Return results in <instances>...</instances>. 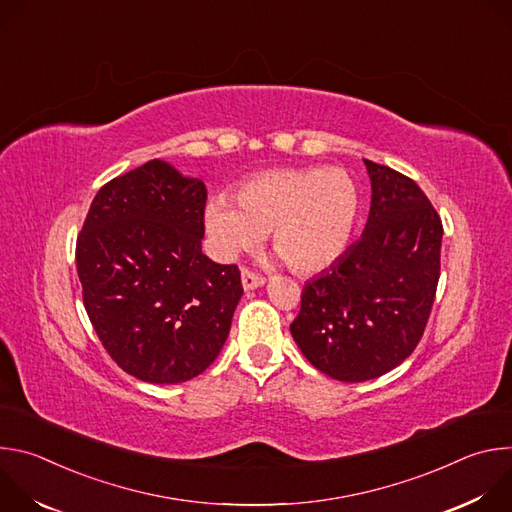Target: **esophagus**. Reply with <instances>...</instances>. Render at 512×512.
Listing matches in <instances>:
<instances>
[{"label":"esophagus","mask_w":512,"mask_h":512,"mask_svg":"<svg viewBox=\"0 0 512 512\" xmlns=\"http://www.w3.org/2000/svg\"><path fill=\"white\" fill-rule=\"evenodd\" d=\"M241 283L245 287V291H251V289H257V287H263L265 285V279L261 275H255L253 271L249 269H243L241 273Z\"/></svg>","instance_id":"34e87169"}]
</instances>
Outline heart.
I'll return each mask as SVG.
<instances>
[{
  "label": "heart",
  "instance_id": "1",
  "mask_svg": "<svg viewBox=\"0 0 512 512\" xmlns=\"http://www.w3.org/2000/svg\"><path fill=\"white\" fill-rule=\"evenodd\" d=\"M235 203L212 198L206 204L214 253L231 261L271 233L287 267L304 275L344 255L360 216V190L342 168L267 170L237 188Z\"/></svg>",
  "mask_w": 512,
  "mask_h": 512
}]
</instances>
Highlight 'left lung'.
Masks as SVG:
<instances>
[{"label":"left lung","mask_w":512,"mask_h":512,"mask_svg":"<svg viewBox=\"0 0 512 512\" xmlns=\"http://www.w3.org/2000/svg\"><path fill=\"white\" fill-rule=\"evenodd\" d=\"M371 210L362 237L312 277L289 330L324 375L377 379L415 350L440 279L444 227L407 176L364 160Z\"/></svg>","instance_id":"8db88e82"}]
</instances>
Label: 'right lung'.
Wrapping results in <instances>:
<instances>
[{
	"instance_id": "add662e5",
	"label": "right lung",
	"mask_w": 512,
	"mask_h": 512,
	"mask_svg": "<svg viewBox=\"0 0 512 512\" xmlns=\"http://www.w3.org/2000/svg\"><path fill=\"white\" fill-rule=\"evenodd\" d=\"M206 186L164 160L107 182L77 241L89 320L119 367L176 385L223 350L243 296L237 265L202 253Z\"/></svg>"
}]
</instances>
